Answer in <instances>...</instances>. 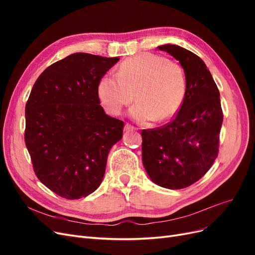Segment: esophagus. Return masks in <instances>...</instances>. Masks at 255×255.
<instances>
[{"label": "esophagus", "mask_w": 255, "mask_h": 255, "mask_svg": "<svg viewBox=\"0 0 255 255\" xmlns=\"http://www.w3.org/2000/svg\"><path fill=\"white\" fill-rule=\"evenodd\" d=\"M135 128L133 127V126H130L129 125V123H127V125L125 126V130H127V132H128V130H130V129H134Z\"/></svg>", "instance_id": "1"}]
</instances>
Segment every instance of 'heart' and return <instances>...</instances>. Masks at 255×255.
I'll return each instance as SVG.
<instances>
[{
	"label": "heart",
	"mask_w": 255,
	"mask_h": 255,
	"mask_svg": "<svg viewBox=\"0 0 255 255\" xmlns=\"http://www.w3.org/2000/svg\"><path fill=\"white\" fill-rule=\"evenodd\" d=\"M186 94L182 68L166 57L142 53L120 64L117 75L107 74L99 82L98 95L105 110L118 115L136 98L129 110L137 121H165L179 112Z\"/></svg>",
	"instance_id": "1"
}]
</instances>
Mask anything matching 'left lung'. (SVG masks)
Here are the masks:
<instances>
[{
	"label": "left lung",
	"mask_w": 255,
	"mask_h": 255,
	"mask_svg": "<svg viewBox=\"0 0 255 255\" xmlns=\"http://www.w3.org/2000/svg\"><path fill=\"white\" fill-rule=\"evenodd\" d=\"M180 61L186 78L181 109L167 125L142 129V164L159 186L182 189L210 170L219 150L220 94L204 61L174 44L157 47Z\"/></svg>",
	"instance_id": "1"
}]
</instances>
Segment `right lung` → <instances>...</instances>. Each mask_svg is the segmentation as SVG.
Masks as SVG:
<instances>
[{
    "mask_svg": "<svg viewBox=\"0 0 255 255\" xmlns=\"http://www.w3.org/2000/svg\"><path fill=\"white\" fill-rule=\"evenodd\" d=\"M119 57L74 53L35 82L25 105L26 148L39 181L56 195L87 197L101 184L125 122L100 105L99 82Z\"/></svg>",
    "mask_w": 255,
    "mask_h": 255,
    "instance_id": "right-lung-1",
    "label": "right lung"
}]
</instances>
